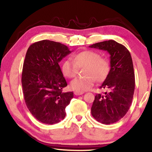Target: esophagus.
Wrapping results in <instances>:
<instances>
[{"label":"esophagus","instance_id":"34e87169","mask_svg":"<svg viewBox=\"0 0 152 152\" xmlns=\"http://www.w3.org/2000/svg\"><path fill=\"white\" fill-rule=\"evenodd\" d=\"M84 92H79V91H75L74 92V94L75 95H82Z\"/></svg>","mask_w":152,"mask_h":152}]
</instances>
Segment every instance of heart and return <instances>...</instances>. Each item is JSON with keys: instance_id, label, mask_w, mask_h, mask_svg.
<instances>
[{"instance_id": "b5f03b06", "label": "heart", "mask_w": 152, "mask_h": 152, "mask_svg": "<svg viewBox=\"0 0 152 152\" xmlns=\"http://www.w3.org/2000/svg\"><path fill=\"white\" fill-rule=\"evenodd\" d=\"M86 68L84 75L86 77L75 79L70 83L72 90L84 92L94 85L95 80L102 82L106 80L110 72V64L105 58L101 57L96 52L86 50L75 56L74 61L70 59L64 60L61 71L68 78H73L77 74L79 68Z\"/></svg>"}]
</instances>
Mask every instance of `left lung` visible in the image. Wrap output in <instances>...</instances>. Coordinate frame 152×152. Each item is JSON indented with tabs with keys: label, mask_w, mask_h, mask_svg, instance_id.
Segmentation results:
<instances>
[{
	"label": "left lung",
	"mask_w": 152,
	"mask_h": 152,
	"mask_svg": "<svg viewBox=\"0 0 152 152\" xmlns=\"http://www.w3.org/2000/svg\"><path fill=\"white\" fill-rule=\"evenodd\" d=\"M107 51L110 55V72L101 85L107 88L105 94H96L91 114L102 124L115 123L127 113L134 97L135 75L132 56L123 45L113 40L95 43L89 46Z\"/></svg>",
	"instance_id": "obj_1"
}]
</instances>
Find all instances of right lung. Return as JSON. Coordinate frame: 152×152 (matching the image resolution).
<instances>
[{"label":"right lung","mask_w":152,"mask_h":152,"mask_svg":"<svg viewBox=\"0 0 152 152\" xmlns=\"http://www.w3.org/2000/svg\"><path fill=\"white\" fill-rule=\"evenodd\" d=\"M71 53L66 45L42 40L29 47L23 66L22 87L26 106L39 122L54 124L64 120L72 92L67 86L59 63Z\"/></svg>","instance_id":"obj_1"}]
</instances>
